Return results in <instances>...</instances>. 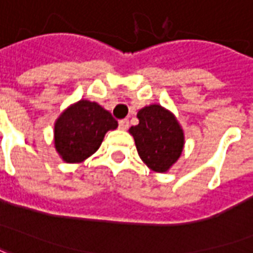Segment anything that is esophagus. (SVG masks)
I'll return each mask as SVG.
<instances>
[{
	"label": "esophagus",
	"mask_w": 253,
	"mask_h": 253,
	"mask_svg": "<svg viewBox=\"0 0 253 253\" xmlns=\"http://www.w3.org/2000/svg\"><path fill=\"white\" fill-rule=\"evenodd\" d=\"M119 128H122V130H127V128H128V119H121V121H119Z\"/></svg>",
	"instance_id": "1"
}]
</instances>
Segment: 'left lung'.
<instances>
[{
  "label": "left lung",
  "instance_id": "8db88e82",
  "mask_svg": "<svg viewBox=\"0 0 253 253\" xmlns=\"http://www.w3.org/2000/svg\"><path fill=\"white\" fill-rule=\"evenodd\" d=\"M137 118L139 123L128 131L134 137L139 157L150 169L167 172L183 152L181 127L169 111L157 104L139 110Z\"/></svg>",
  "mask_w": 253,
  "mask_h": 253
}]
</instances>
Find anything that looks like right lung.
Returning <instances> with one entry per match:
<instances>
[{"label": "right lung", "mask_w": 253, "mask_h": 253, "mask_svg": "<svg viewBox=\"0 0 253 253\" xmlns=\"http://www.w3.org/2000/svg\"><path fill=\"white\" fill-rule=\"evenodd\" d=\"M116 127L118 122L101 105L80 100L55 122V149L63 161L81 163L100 148L105 132Z\"/></svg>", "instance_id": "obj_1"}]
</instances>
